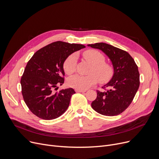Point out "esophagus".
Instances as JSON below:
<instances>
[{
    "mask_svg": "<svg viewBox=\"0 0 159 159\" xmlns=\"http://www.w3.org/2000/svg\"><path fill=\"white\" fill-rule=\"evenodd\" d=\"M75 91H76V92H79V93H84V92H86V90H82V89H75Z\"/></svg>",
    "mask_w": 159,
    "mask_h": 159,
    "instance_id": "1",
    "label": "esophagus"
}]
</instances>
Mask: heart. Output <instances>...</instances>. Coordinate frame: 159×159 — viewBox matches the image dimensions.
<instances>
[{
    "instance_id": "obj_1",
    "label": "heart",
    "mask_w": 159,
    "mask_h": 159,
    "mask_svg": "<svg viewBox=\"0 0 159 159\" xmlns=\"http://www.w3.org/2000/svg\"><path fill=\"white\" fill-rule=\"evenodd\" d=\"M83 57L92 64L89 74L87 76L75 75L68 80V85L77 89L84 90L95 85L98 82L105 84L113 76L114 68L111 64L106 62L103 54L95 49H89L82 54ZM77 57L73 53L66 58L63 63V69L68 75H73L76 71Z\"/></svg>"
}]
</instances>
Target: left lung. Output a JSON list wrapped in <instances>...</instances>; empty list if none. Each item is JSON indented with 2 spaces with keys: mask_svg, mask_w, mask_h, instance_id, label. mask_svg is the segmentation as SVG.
<instances>
[{
  "mask_svg": "<svg viewBox=\"0 0 159 159\" xmlns=\"http://www.w3.org/2000/svg\"><path fill=\"white\" fill-rule=\"evenodd\" d=\"M102 50L111 61L114 74L111 80L97 90L91 107L106 116L118 115L126 110L133 101L140 85V75L134 59L126 51L103 43L89 44Z\"/></svg>",
  "mask_w": 159,
  "mask_h": 159,
  "instance_id": "8db88e82",
  "label": "left lung"
}]
</instances>
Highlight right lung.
I'll return each instance as SVG.
<instances>
[{
	"mask_svg": "<svg viewBox=\"0 0 159 159\" xmlns=\"http://www.w3.org/2000/svg\"><path fill=\"white\" fill-rule=\"evenodd\" d=\"M86 46L57 41L42 48L28 62L20 80L24 101L38 117L52 120L62 115L75 91L73 88L55 92L64 82L63 63L73 52Z\"/></svg>",
	"mask_w": 159,
	"mask_h": 159,
	"instance_id": "1",
	"label": "right lung"
}]
</instances>
